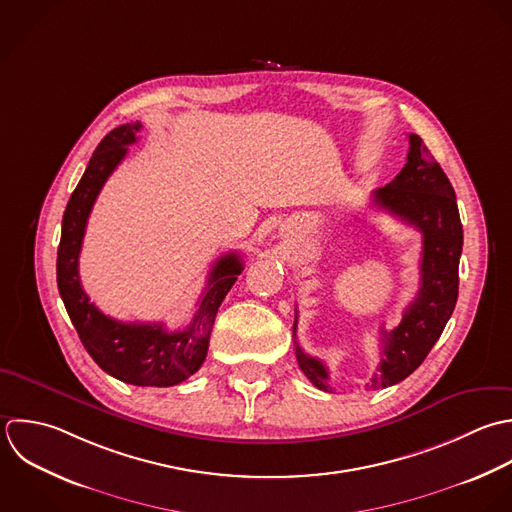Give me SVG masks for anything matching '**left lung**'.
Returning <instances> with one entry per match:
<instances>
[{"instance_id": "8db88e82", "label": "left lung", "mask_w": 512, "mask_h": 512, "mask_svg": "<svg viewBox=\"0 0 512 512\" xmlns=\"http://www.w3.org/2000/svg\"><path fill=\"white\" fill-rule=\"evenodd\" d=\"M409 145L405 167L391 183L373 191V205L423 233L421 287L415 301L405 309L403 321L391 333L381 329L383 359L371 379V389L401 383L427 359L459 297L463 225L455 189L419 135L411 133ZM295 333L297 309L293 325L297 363L317 389L333 393L325 363L307 355Z\"/></svg>"}]
</instances>
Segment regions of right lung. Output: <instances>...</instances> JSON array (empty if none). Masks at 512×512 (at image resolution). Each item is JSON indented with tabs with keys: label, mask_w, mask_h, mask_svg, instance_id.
<instances>
[{
	"label": "right lung",
	"mask_w": 512,
	"mask_h": 512,
	"mask_svg": "<svg viewBox=\"0 0 512 512\" xmlns=\"http://www.w3.org/2000/svg\"><path fill=\"white\" fill-rule=\"evenodd\" d=\"M137 131H141L139 121L109 131L71 193L61 221L57 287L85 351L107 375L137 387H173L203 365L217 309L241 275L243 261L239 253L215 261L199 309L185 331L171 333L163 323H121L89 301L77 271L85 225L103 183L127 155V145L137 141Z\"/></svg>",
	"instance_id": "obj_1"
}]
</instances>
